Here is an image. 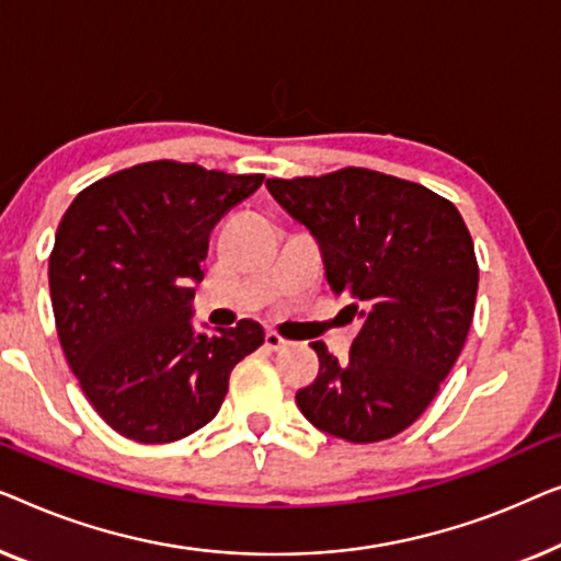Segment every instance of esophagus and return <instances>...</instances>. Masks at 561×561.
Returning a JSON list of instances; mask_svg holds the SVG:
<instances>
[{"label": "esophagus", "instance_id": "esophagus-1", "mask_svg": "<svg viewBox=\"0 0 561 561\" xmlns=\"http://www.w3.org/2000/svg\"><path fill=\"white\" fill-rule=\"evenodd\" d=\"M264 343H266V348H270V351H282V348H287V345H289L287 337L274 333V330H270V333L264 335Z\"/></svg>", "mask_w": 561, "mask_h": 561}]
</instances>
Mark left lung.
I'll return each instance as SVG.
<instances>
[{"label": "left lung", "mask_w": 561, "mask_h": 561, "mask_svg": "<svg viewBox=\"0 0 561 561\" xmlns=\"http://www.w3.org/2000/svg\"><path fill=\"white\" fill-rule=\"evenodd\" d=\"M266 187L310 228L335 295L363 328L348 360L310 343L318 378L297 391L305 420L328 435L381 442L420 420L468 341L478 259L460 210L430 187L366 168L272 178Z\"/></svg>", "instance_id": "1"}]
</instances>
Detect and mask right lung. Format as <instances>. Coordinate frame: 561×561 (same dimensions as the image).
Instances as JSON below:
<instances>
[{
  "instance_id": "add662e5",
  "label": "right lung",
  "mask_w": 561,
  "mask_h": 561,
  "mask_svg": "<svg viewBox=\"0 0 561 561\" xmlns=\"http://www.w3.org/2000/svg\"><path fill=\"white\" fill-rule=\"evenodd\" d=\"M264 175L141 162L83 187L47 262L60 348L96 414L122 437L168 445L218 414L233 366L264 343L254 320L195 335L193 279L213 226Z\"/></svg>"
}]
</instances>
